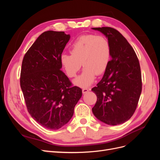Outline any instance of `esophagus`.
<instances>
[{
  "instance_id": "1",
  "label": "esophagus",
  "mask_w": 160,
  "mask_h": 160,
  "mask_svg": "<svg viewBox=\"0 0 160 160\" xmlns=\"http://www.w3.org/2000/svg\"><path fill=\"white\" fill-rule=\"evenodd\" d=\"M89 91V89H87V88H84V89H82V92H83V93H88V92Z\"/></svg>"
}]
</instances>
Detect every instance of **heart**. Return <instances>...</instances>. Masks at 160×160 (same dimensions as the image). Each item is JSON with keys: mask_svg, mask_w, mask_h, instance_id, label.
Here are the masks:
<instances>
[{"mask_svg": "<svg viewBox=\"0 0 160 160\" xmlns=\"http://www.w3.org/2000/svg\"><path fill=\"white\" fill-rule=\"evenodd\" d=\"M71 54L62 53L60 62L69 77H75L81 63L84 69L74 80V84L86 88L93 83L96 75L103 74L107 70L111 57L110 43L102 35L87 34L79 36L70 48Z\"/></svg>", "mask_w": 160, "mask_h": 160, "instance_id": "b5f03b06", "label": "heart"}]
</instances>
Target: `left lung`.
I'll list each match as a JSON object with an SVG mask.
<instances>
[{"mask_svg": "<svg viewBox=\"0 0 160 160\" xmlns=\"http://www.w3.org/2000/svg\"><path fill=\"white\" fill-rule=\"evenodd\" d=\"M92 28L108 38L111 49L108 69L97 87L91 89L98 98L92 111L106 124H122L132 118L142 93L139 60L132 47L118 31L111 27Z\"/></svg>", "mask_w": 160, "mask_h": 160, "instance_id": "1", "label": "left lung"}]
</instances>
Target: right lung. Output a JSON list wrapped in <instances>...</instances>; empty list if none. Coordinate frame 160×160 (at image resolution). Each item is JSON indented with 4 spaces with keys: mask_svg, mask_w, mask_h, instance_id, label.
<instances>
[{
    "mask_svg": "<svg viewBox=\"0 0 160 160\" xmlns=\"http://www.w3.org/2000/svg\"><path fill=\"white\" fill-rule=\"evenodd\" d=\"M70 35L62 31L42 32L22 62L20 83L27 110L48 129H58L69 122L82 96L61 69L60 57Z\"/></svg>",
    "mask_w": 160,
    "mask_h": 160,
    "instance_id": "1",
    "label": "right lung"
}]
</instances>
